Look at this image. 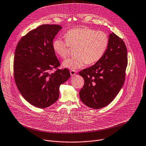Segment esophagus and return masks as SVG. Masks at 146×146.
Segmentation results:
<instances>
[{"instance_id": "esophagus-1", "label": "esophagus", "mask_w": 146, "mask_h": 146, "mask_svg": "<svg viewBox=\"0 0 146 146\" xmlns=\"http://www.w3.org/2000/svg\"><path fill=\"white\" fill-rule=\"evenodd\" d=\"M70 73L71 76H73L76 75V71H75V70H72L70 71Z\"/></svg>"}]
</instances>
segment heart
<instances>
[{"label": "heart", "mask_w": 146, "mask_h": 146, "mask_svg": "<svg viewBox=\"0 0 146 146\" xmlns=\"http://www.w3.org/2000/svg\"><path fill=\"white\" fill-rule=\"evenodd\" d=\"M65 37L66 40H54L53 49L59 57L65 60L70 56L72 48H76L77 56L63 63L64 67L73 70L81 68L86 63L91 65L100 61L109 45V37L106 33L88 27L70 29Z\"/></svg>", "instance_id": "1"}]
</instances>
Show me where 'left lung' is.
<instances>
[{"label":"left lung","instance_id":"1","mask_svg":"<svg viewBox=\"0 0 146 146\" xmlns=\"http://www.w3.org/2000/svg\"><path fill=\"white\" fill-rule=\"evenodd\" d=\"M127 52L123 40L114 32L102 58L79 72L84 85L79 94L81 101L94 109L110 104L123 86L127 66Z\"/></svg>","mask_w":146,"mask_h":146}]
</instances>
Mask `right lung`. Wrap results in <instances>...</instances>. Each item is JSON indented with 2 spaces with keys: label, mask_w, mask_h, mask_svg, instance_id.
<instances>
[{
  "label": "right lung",
  "mask_w": 146,
  "mask_h": 146,
  "mask_svg": "<svg viewBox=\"0 0 146 146\" xmlns=\"http://www.w3.org/2000/svg\"><path fill=\"white\" fill-rule=\"evenodd\" d=\"M62 27L43 24L28 32L18 42L13 59L14 79L20 93L32 105L45 108L59 97V87L70 77L53 49V40Z\"/></svg>",
  "instance_id": "1"
}]
</instances>
